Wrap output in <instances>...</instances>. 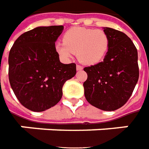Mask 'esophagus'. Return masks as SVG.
Returning <instances> with one entry per match:
<instances>
[{
    "mask_svg": "<svg viewBox=\"0 0 149 149\" xmlns=\"http://www.w3.org/2000/svg\"><path fill=\"white\" fill-rule=\"evenodd\" d=\"M76 70H83V67H82L81 65H77Z\"/></svg>",
    "mask_w": 149,
    "mask_h": 149,
    "instance_id": "1",
    "label": "esophagus"
}]
</instances>
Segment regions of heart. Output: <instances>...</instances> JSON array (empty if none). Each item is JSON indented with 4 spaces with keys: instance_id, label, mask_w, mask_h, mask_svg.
<instances>
[{
    "instance_id": "heart-1",
    "label": "heart",
    "mask_w": 149,
    "mask_h": 149,
    "mask_svg": "<svg viewBox=\"0 0 149 149\" xmlns=\"http://www.w3.org/2000/svg\"><path fill=\"white\" fill-rule=\"evenodd\" d=\"M62 40L55 45L59 56L70 59L76 53L78 60L88 65L101 62L109 48L108 35L102 29L73 28L65 33Z\"/></svg>"
}]
</instances>
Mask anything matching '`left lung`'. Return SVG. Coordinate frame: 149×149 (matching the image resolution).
<instances>
[{
  "mask_svg": "<svg viewBox=\"0 0 149 149\" xmlns=\"http://www.w3.org/2000/svg\"><path fill=\"white\" fill-rule=\"evenodd\" d=\"M109 38V48L103 61L85 67L88 79L84 83L86 100L103 111H115L132 95L139 75L138 52L125 33L103 28Z\"/></svg>",
  "mask_w": 149,
  "mask_h": 149,
  "instance_id": "8db88e82",
  "label": "left lung"
}]
</instances>
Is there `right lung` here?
<instances>
[{"mask_svg": "<svg viewBox=\"0 0 149 149\" xmlns=\"http://www.w3.org/2000/svg\"><path fill=\"white\" fill-rule=\"evenodd\" d=\"M63 29L62 25L35 28L21 34L10 51V84L27 109L39 112L57 104L64 84L76 74V65L61 62L55 50Z\"/></svg>", "mask_w": 149, "mask_h": 149, "instance_id": "add662e5", "label": "right lung"}]
</instances>
